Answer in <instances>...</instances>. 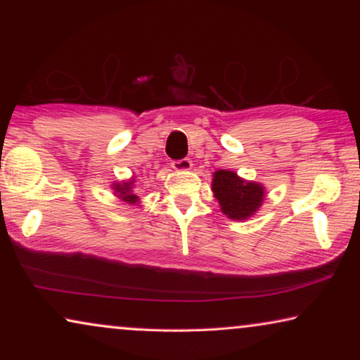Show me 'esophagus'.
Instances as JSON below:
<instances>
[{"mask_svg": "<svg viewBox=\"0 0 360 360\" xmlns=\"http://www.w3.org/2000/svg\"><path fill=\"white\" fill-rule=\"evenodd\" d=\"M191 160L190 159H180V160H172V169L176 172H185L191 169Z\"/></svg>", "mask_w": 360, "mask_h": 360, "instance_id": "34e87169", "label": "esophagus"}]
</instances>
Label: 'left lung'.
I'll return each instance as SVG.
<instances>
[{
    "label": "left lung",
    "mask_w": 360,
    "mask_h": 360,
    "mask_svg": "<svg viewBox=\"0 0 360 360\" xmlns=\"http://www.w3.org/2000/svg\"><path fill=\"white\" fill-rule=\"evenodd\" d=\"M213 193L231 219H248L262 205L264 186L239 179L231 170L214 172Z\"/></svg>",
    "instance_id": "left-lung-1"
}]
</instances>
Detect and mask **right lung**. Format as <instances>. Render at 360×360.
Here are the masks:
<instances>
[{"label":"right lung","instance_id":"right-lung-1","mask_svg":"<svg viewBox=\"0 0 360 360\" xmlns=\"http://www.w3.org/2000/svg\"><path fill=\"white\" fill-rule=\"evenodd\" d=\"M132 184H134V181H132V180L131 181H124V184L115 185V186H112V188H115L116 193H120V195H117V196H120V198L127 201V203H136L137 196L132 195V191H131Z\"/></svg>","mask_w":360,"mask_h":360}]
</instances>
